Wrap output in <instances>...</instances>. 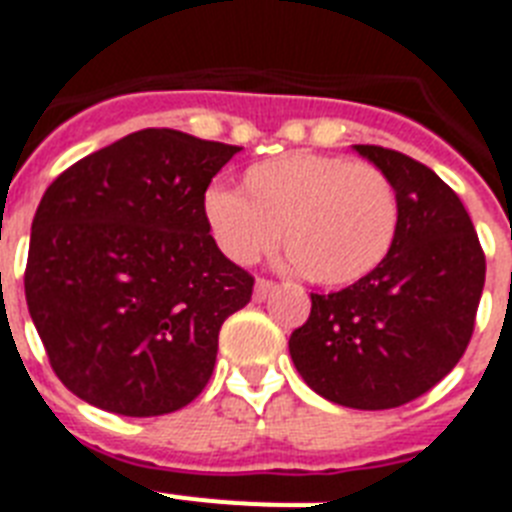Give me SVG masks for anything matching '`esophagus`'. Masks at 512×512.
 I'll list each match as a JSON object with an SVG mask.
<instances>
[{
	"label": "esophagus",
	"instance_id": "esophagus-1",
	"mask_svg": "<svg viewBox=\"0 0 512 512\" xmlns=\"http://www.w3.org/2000/svg\"><path fill=\"white\" fill-rule=\"evenodd\" d=\"M273 289H276V284H273L270 278H257V281H255V299H257V302L268 299Z\"/></svg>",
	"mask_w": 512,
	"mask_h": 512
}]
</instances>
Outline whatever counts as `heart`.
Listing matches in <instances>:
<instances>
[{
	"mask_svg": "<svg viewBox=\"0 0 512 512\" xmlns=\"http://www.w3.org/2000/svg\"><path fill=\"white\" fill-rule=\"evenodd\" d=\"M205 220L220 252L252 265L284 244L313 284L350 286L384 263L397 228V189L378 168L350 157L292 152L257 162L239 191H205Z\"/></svg>",
	"mask_w": 512,
	"mask_h": 512,
	"instance_id": "b5f03b06",
	"label": "heart"
}]
</instances>
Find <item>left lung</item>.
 Masks as SVG:
<instances>
[{
    "label": "left lung",
    "mask_w": 512,
    "mask_h": 512,
    "mask_svg": "<svg viewBox=\"0 0 512 512\" xmlns=\"http://www.w3.org/2000/svg\"><path fill=\"white\" fill-rule=\"evenodd\" d=\"M392 181L400 228L373 273L342 292L310 294L289 352L305 384L336 405L389 410L458 365L473 336L486 257L463 202L413 157L355 144Z\"/></svg>",
    "instance_id": "obj_1"
}]
</instances>
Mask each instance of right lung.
<instances>
[{
    "label": "right lung",
    "instance_id": "1",
    "mask_svg": "<svg viewBox=\"0 0 512 512\" xmlns=\"http://www.w3.org/2000/svg\"><path fill=\"white\" fill-rule=\"evenodd\" d=\"M242 147L144 128L54 178L33 215L26 302L70 392L131 418L189 405L255 278L210 236L205 191Z\"/></svg>",
    "mask_w": 512,
    "mask_h": 512
}]
</instances>
